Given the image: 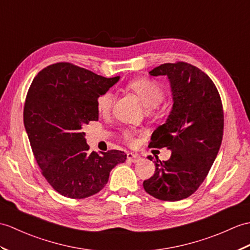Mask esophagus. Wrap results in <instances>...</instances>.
I'll return each mask as SVG.
<instances>
[{
	"label": "esophagus",
	"instance_id": "esophagus-1",
	"mask_svg": "<svg viewBox=\"0 0 250 250\" xmlns=\"http://www.w3.org/2000/svg\"><path fill=\"white\" fill-rule=\"evenodd\" d=\"M126 159H127V161H129V162H132V163H136V162H138L139 160H141V156H139L136 153L129 152V153L126 154Z\"/></svg>",
	"mask_w": 250,
	"mask_h": 250
}]
</instances>
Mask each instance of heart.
I'll return each instance as SVG.
<instances>
[{"mask_svg": "<svg viewBox=\"0 0 250 250\" xmlns=\"http://www.w3.org/2000/svg\"><path fill=\"white\" fill-rule=\"evenodd\" d=\"M127 88L134 92L137 98L141 100L143 105L148 108V112H153L158 108L159 104L163 101L165 97V91L163 86L155 81L148 78H139L131 81L127 84ZM114 104V95L112 91H104L99 95L96 100L97 109L100 115H107L112 111ZM125 138L126 141H131L130 133H125Z\"/></svg>", "mask_w": 250, "mask_h": 250, "instance_id": "heart-1", "label": "heart"}]
</instances>
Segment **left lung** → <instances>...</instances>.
I'll list each match as a JSON object with an SVG mask.
<instances>
[{"label":"left lung","mask_w":250,"mask_h":250,"mask_svg":"<svg viewBox=\"0 0 250 250\" xmlns=\"http://www.w3.org/2000/svg\"><path fill=\"white\" fill-rule=\"evenodd\" d=\"M167 75L173 105L167 121L151 136L149 147L171 150L169 160H154V175L145 180V190L154 198H188L205 181L216 159L224 134L222 99L213 81L185 62L163 63L149 72Z\"/></svg>","instance_id":"1"}]
</instances>
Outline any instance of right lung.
I'll use <instances>...</instances> for the list:
<instances>
[{
    "instance_id": "1",
    "label": "right lung",
    "mask_w": 250,
    "mask_h": 250,
    "mask_svg": "<svg viewBox=\"0 0 250 250\" xmlns=\"http://www.w3.org/2000/svg\"><path fill=\"white\" fill-rule=\"evenodd\" d=\"M118 80L56 62L42 69L27 91L23 120L34 156L48 183L68 198L99 193L113 168L126 160L120 150L90 153L82 132L99 118L98 96Z\"/></svg>"
}]
</instances>
